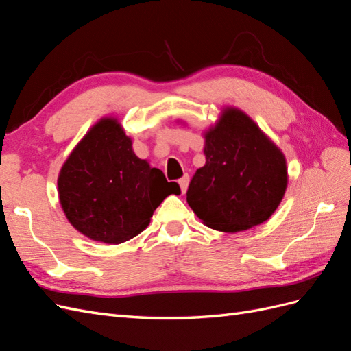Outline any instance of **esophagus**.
Returning a JSON list of instances; mask_svg holds the SVG:
<instances>
[{"mask_svg": "<svg viewBox=\"0 0 351 351\" xmlns=\"http://www.w3.org/2000/svg\"><path fill=\"white\" fill-rule=\"evenodd\" d=\"M178 184H180V189H182V192L186 193L187 186H189V174H184L182 178H180L178 180Z\"/></svg>", "mask_w": 351, "mask_h": 351, "instance_id": "obj_1", "label": "esophagus"}]
</instances>
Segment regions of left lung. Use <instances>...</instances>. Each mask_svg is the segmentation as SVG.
I'll return each mask as SVG.
<instances>
[{
	"label": "left lung",
	"instance_id": "left-lung-1",
	"mask_svg": "<svg viewBox=\"0 0 351 351\" xmlns=\"http://www.w3.org/2000/svg\"><path fill=\"white\" fill-rule=\"evenodd\" d=\"M205 165L187 189V204L209 228L249 230L267 221L284 197V154L249 115L226 108L205 133Z\"/></svg>",
	"mask_w": 351,
	"mask_h": 351
}]
</instances>
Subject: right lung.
<instances>
[{
  "instance_id": "add662e5",
  "label": "right lung",
  "mask_w": 351,
  "mask_h": 351,
  "mask_svg": "<svg viewBox=\"0 0 351 351\" xmlns=\"http://www.w3.org/2000/svg\"><path fill=\"white\" fill-rule=\"evenodd\" d=\"M169 195H180L133 152L117 119H101L74 147L58 176V196L70 224L90 240L120 244L151 222Z\"/></svg>"
}]
</instances>
